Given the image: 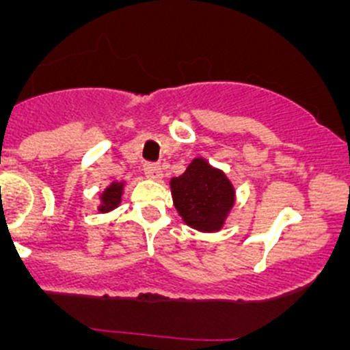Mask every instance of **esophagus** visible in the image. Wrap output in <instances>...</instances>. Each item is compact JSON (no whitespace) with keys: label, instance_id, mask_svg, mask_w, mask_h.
<instances>
[{"label":"esophagus","instance_id":"esophagus-1","mask_svg":"<svg viewBox=\"0 0 350 350\" xmlns=\"http://www.w3.org/2000/svg\"><path fill=\"white\" fill-rule=\"evenodd\" d=\"M144 172H146V176H149L150 179H161L162 178V169L159 164H154V162H146L144 164Z\"/></svg>","mask_w":350,"mask_h":350}]
</instances>
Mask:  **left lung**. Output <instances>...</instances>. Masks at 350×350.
Segmentation results:
<instances>
[{
    "instance_id": "1",
    "label": "left lung",
    "mask_w": 350,
    "mask_h": 350,
    "mask_svg": "<svg viewBox=\"0 0 350 350\" xmlns=\"http://www.w3.org/2000/svg\"><path fill=\"white\" fill-rule=\"evenodd\" d=\"M174 206L186 225L200 232H217L235 203V191L224 171L204 159H193L179 178L171 179Z\"/></svg>"
}]
</instances>
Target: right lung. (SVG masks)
Masks as SVG:
<instances>
[{
	"instance_id": "obj_1",
	"label": "right lung",
	"mask_w": 350,
	"mask_h": 350,
	"mask_svg": "<svg viewBox=\"0 0 350 350\" xmlns=\"http://www.w3.org/2000/svg\"><path fill=\"white\" fill-rule=\"evenodd\" d=\"M123 195V183H111L103 193H101V204L98 206V210L101 213H107V211L115 210L116 206L122 201Z\"/></svg>"
}]
</instances>
